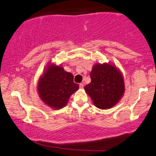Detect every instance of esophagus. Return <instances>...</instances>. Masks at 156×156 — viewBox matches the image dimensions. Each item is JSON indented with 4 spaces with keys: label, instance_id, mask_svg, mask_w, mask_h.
Instances as JSON below:
<instances>
[{
    "label": "esophagus",
    "instance_id": "obj_1",
    "mask_svg": "<svg viewBox=\"0 0 156 156\" xmlns=\"http://www.w3.org/2000/svg\"><path fill=\"white\" fill-rule=\"evenodd\" d=\"M79 86H80V89H83V86H84V84L83 83H80L79 84Z\"/></svg>",
    "mask_w": 156,
    "mask_h": 156
}]
</instances>
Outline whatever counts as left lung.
<instances>
[{
    "label": "left lung",
    "instance_id": "8db88e82",
    "mask_svg": "<svg viewBox=\"0 0 156 156\" xmlns=\"http://www.w3.org/2000/svg\"><path fill=\"white\" fill-rule=\"evenodd\" d=\"M91 83L84 87L94 105L109 109L121 100L125 91L123 76L115 65L96 63L90 73Z\"/></svg>",
    "mask_w": 156,
    "mask_h": 156
}]
</instances>
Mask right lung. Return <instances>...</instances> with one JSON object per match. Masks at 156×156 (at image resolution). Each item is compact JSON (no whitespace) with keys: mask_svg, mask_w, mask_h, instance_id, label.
<instances>
[{"mask_svg":"<svg viewBox=\"0 0 156 156\" xmlns=\"http://www.w3.org/2000/svg\"><path fill=\"white\" fill-rule=\"evenodd\" d=\"M79 89L73 82L72 73L62 65L48 63L37 81V89L41 100L54 110L65 107L73 93Z\"/></svg>","mask_w":156,"mask_h":156,"instance_id":"1","label":"right lung"}]
</instances>
